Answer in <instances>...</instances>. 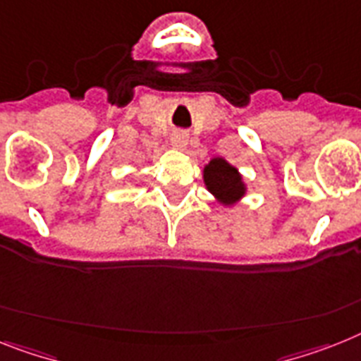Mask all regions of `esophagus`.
Here are the masks:
<instances>
[{
	"label": "esophagus",
	"mask_w": 361,
	"mask_h": 361,
	"mask_svg": "<svg viewBox=\"0 0 361 361\" xmlns=\"http://www.w3.org/2000/svg\"><path fill=\"white\" fill-rule=\"evenodd\" d=\"M171 144H173V147H177V149L186 147V144H188L186 130H175V133L171 134Z\"/></svg>",
	"instance_id": "34e87169"
}]
</instances>
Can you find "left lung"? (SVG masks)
Here are the masks:
<instances>
[{
	"label": "left lung",
	"instance_id": "1",
	"mask_svg": "<svg viewBox=\"0 0 361 361\" xmlns=\"http://www.w3.org/2000/svg\"><path fill=\"white\" fill-rule=\"evenodd\" d=\"M204 183H207L208 190L225 204L236 202L245 192L236 168H232L231 164H227L223 159H214L204 168Z\"/></svg>",
	"mask_w": 361,
	"mask_h": 361
}]
</instances>
